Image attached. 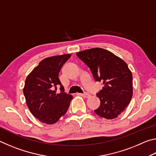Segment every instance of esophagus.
<instances>
[{"mask_svg": "<svg viewBox=\"0 0 156 156\" xmlns=\"http://www.w3.org/2000/svg\"><path fill=\"white\" fill-rule=\"evenodd\" d=\"M78 95H80V96H83L84 98H88L90 96V94L89 93H84V94H78Z\"/></svg>", "mask_w": 156, "mask_h": 156, "instance_id": "1", "label": "esophagus"}]
</instances>
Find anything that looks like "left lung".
I'll return each mask as SVG.
<instances>
[{"label":"left lung","instance_id":"obj_1","mask_svg":"<svg viewBox=\"0 0 156 156\" xmlns=\"http://www.w3.org/2000/svg\"><path fill=\"white\" fill-rule=\"evenodd\" d=\"M76 55L90 69L94 80L103 84L96 94L100 105L95 113L107 119L117 118L133 96V76L126 63L102 48L87 49Z\"/></svg>","mask_w":156,"mask_h":156}]
</instances>
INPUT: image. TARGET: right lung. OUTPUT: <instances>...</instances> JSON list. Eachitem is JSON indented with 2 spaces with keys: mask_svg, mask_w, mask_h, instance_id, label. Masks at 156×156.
Returning <instances> with one entry per match:
<instances>
[{
  "mask_svg": "<svg viewBox=\"0 0 156 156\" xmlns=\"http://www.w3.org/2000/svg\"><path fill=\"white\" fill-rule=\"evenodd\" d=\"M71 54L43 59L26 78L23 94L29 109L41 122L52 125L64 115L69 107L72 95L66 94L58 74ZM60 87L61 93L57 94Z\"/></svg>",
  "mask_w": 156,
  "mask_h": 156,
  "instance_id": "obj_1",
  "label": "right lung"
}]
</instances>
